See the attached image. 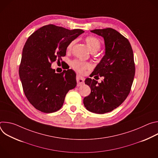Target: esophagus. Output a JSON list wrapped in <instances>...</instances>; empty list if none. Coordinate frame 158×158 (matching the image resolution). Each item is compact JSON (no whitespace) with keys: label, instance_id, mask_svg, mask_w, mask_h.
<instances>
[{"label":"esophagus","instance_id":"obj_1","mask_svg":"<svg viewBox=\"0 0 158 158\" xmlns=\"http://www.w3.org/2000/svg\"><path fill=\"white\" fill-rule=\"evenodd\" d=\"M76 80H77V83L78 86H80V85L84 84V78L80 76L77 75L76 76Z\"/></svg>","mask_w":158,"mask_h":158}]
</instances>
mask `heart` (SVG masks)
I'll use <instances>...</instances> for the list:
<instances>
[{
    "label": "heart",
    "mask_w": 158,
    "mask_h": 158,
    "mask_svg": "<svg viewBox=\"0 0 158 158\" xmlns=\"http://www.w3.org/2000/svg\"><path fill=\"white\" fill-rule=\"evenodd\" d=\"M85 41L87 44L88 48L91 51V52H97L101 48V42L97 37L94 36H87L85 38ZM75 40H73L72 42H71L69 44L68 46H67V50L70 51L72 49ZM71 66L74 70L78 71L80 73H83L85 69L89 68L91 65L88 62H82L78 60H74L72 61Z\"/></svg>",
    "instance_id": "obj_1"
}]
</instances>
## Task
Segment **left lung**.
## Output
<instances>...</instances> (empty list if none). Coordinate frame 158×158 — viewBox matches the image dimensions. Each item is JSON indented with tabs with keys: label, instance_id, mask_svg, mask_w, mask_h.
<instances>
[{
	"label": "left lung",
	"instance_id": "8db88e82",
	"mask_svg": "<svg viewBox=\"0 0 158 158\" xmlns=\"http://www.w3.org/2000/svg\"><path fill=\"white\" fill-rule=\"evenodd\" d=\"M91 32L104 40V56L92 73V76H103L104 80L99 83L85 79L91 92L83 102L89 111L102 114L119 106L129 94L135 74L134 56L129 40L117 31L107 28Z\"/></svg>",
	"mask_w": 158,
	"mask_h": 158
}]
</instances>
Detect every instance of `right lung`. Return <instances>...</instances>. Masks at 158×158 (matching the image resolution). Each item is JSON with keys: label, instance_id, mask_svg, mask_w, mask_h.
<instances>
[{"label": "right lung", "instance_id": "right-lung-1", "mask_svg": "<svg viewBox=\"0 0 158 158\" xmlns=\"http://www.w3.org/2000/svg\"><path fill=\"white\" fill-rule=\"evenodd\" d=\"M84 32L49 24L35 31L26 41L19 73L27 99L37 110L45 113L58 110L66 94L76 87L73 69L56 73L51 64L61 60L69 44Z\"/></svg>", "mask_w": 158, "mask_h": 158}]
</instances>
